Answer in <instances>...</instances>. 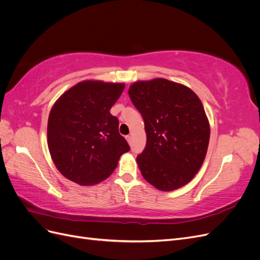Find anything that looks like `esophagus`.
<instances>
[{"instance_id":"esophagus-1","label":"esophagus","mask_w":260,"mask_h":260,"mask_svg":"<svg viewBox=\"0 0 260 260\" xmlns=\"http://www.w3.org/2000/svg\"><path fill=\"white\" fill-rule=\"evenodd\" d=\"M125 139H127L128 143H129V144H131V140H132V137H131V136H127V137H125Z\"/></svg>"}]
</instances>
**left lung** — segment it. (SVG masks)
<instances>
[{
    "mask_svg": "<svg viewBox=\"0 0 260 260\" xmlns=\"http://www.w3.org/2000/svg\"><path fill=\"white\" fill-rule=\"evenodd\" d=\"M128 93L145 124L146 146L137 157L141 174L160 191L182 187L201 169L208 148L210 125L201 100L164 78L137 81Z\"/></svg>",
    "mask_w": 260,
    "mask_h": 260,
    "instance_id": "8db88e82",
    "label": "left lung"
}]
</instances>
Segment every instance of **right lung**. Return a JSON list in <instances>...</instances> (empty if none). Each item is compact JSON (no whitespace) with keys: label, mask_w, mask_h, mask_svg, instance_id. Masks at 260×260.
<instances>
[{"label":"right lung","mask_w":260,"mask_h":260,"mask_svg":"<svg viewBox=\"0 0 260 260\" xmlns=\"http://www.w3.org/2000/svg\"><path fill=\"white\" fill-rule=\"evenodd\" d=\"M124 83L84 80L55 102L48 121V146L60 174L80 185L107 179L130 146L109 111Z\"/></svg>","instance_id":"add662e5"}]
</instances>
